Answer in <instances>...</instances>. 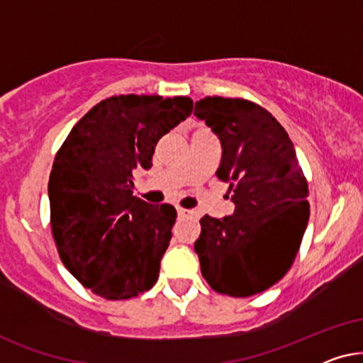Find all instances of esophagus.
I'll list each match as a JSON object with an SVG mask.
<instances>
[{"label":"esophagus","mask_w":363,"mask_h":363,"mask_svg":"<svg viewBox=\"0 0 363 363\" xmlns=\"http://www.w3.org/2000/svg\"><path fill=\"white\" fill-rule=\"evenodd\" d=\"M177 214H179V217H191L194 212L189 209H182V207H177Z\"/></svg>","instance_id":"1"}]
</instances>
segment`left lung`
<instances>
[{"instance_id": "8db88e82", "label": "left lung", "mask_w": 363, "mask_h": 363, "mask_svg": "<svg viewBox=\"0 0 363 363\" xmlns=\"http://www.w3.org/2000/svg\"><path fill=\"white\" fill-rule=\"evenodd\" d=\"M194 116L220 139L216 176L235 206L224 219H201L194 249L202 277L224 296H255L292 267L311 214L307 179L287 131L262 106L207 96Z\"/></svg>"}]
</instances>
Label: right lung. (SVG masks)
I'll use <instances>...</instances> for the list:
<instances>
[{"label": "right lung", "mask_w": 363, "mask_h": 363, "mask_svg": "<svg viewBox=\"0 0 363 363\" xmlns=\"http://www.w3.org/2000/svg\"><path fill=\"white\" fill-rule=\"evenodd\" d=\"M191 113L186 96H111L56 152L48 194L57 254L106 301L138 297L156 284L177 212L133 196V174L151 169L159 139Z\"/></svg>", "instance_id": "right-lung-1"}]
</instances>
